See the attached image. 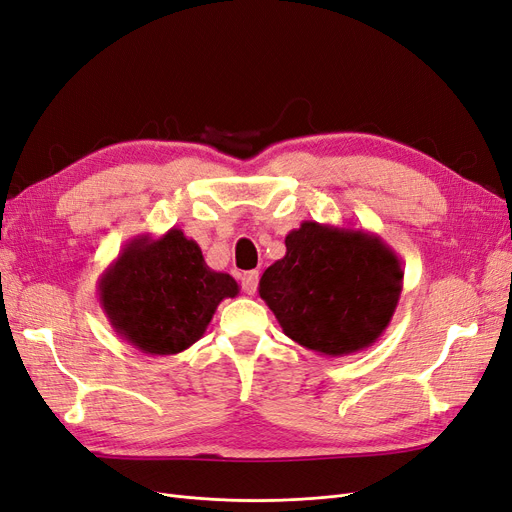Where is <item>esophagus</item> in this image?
Segmentation results:
<instances>
[{"label": "esophagus", "instance_id": "34e87169", "mask_svg": "<svg viewBox=\"0 0 512 512\" xmlns=\"http://www.w3.org/2000/svg\"><path fill=\"white\" fill-rule=\"evenodd\" d=\"M258 281H260V275L258 271H248L241 275V288L243 292L248 296H254L256 294V288H258Z\"/></svg>", "mask_w": 512, "mask_h": 512}]
</instances>
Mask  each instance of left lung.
<instances>
[{
    "instance_id": "8db88e82",
    "label": "left lung",
    "mask_w": 512,
    "mask_h": 512,
    "mask_svg": "<svg viewBox=\"0 0 512 512\" xmlns=\"http://www.w3.org/2000/svg\"><path fill=\"white\" fill-rule=\"evenodd\" d=\"M403 290L401 258L376 233L304 220L258 294L283 334L309 351L344 357L372 346Z\"/></svg>"
}]
</instances>
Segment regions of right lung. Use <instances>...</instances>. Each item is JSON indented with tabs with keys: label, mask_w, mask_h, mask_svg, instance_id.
Masks as SVG:
<instances>
[{
	"label": "right lung",
	"mask_w": 512,
	"mask_h": 512,
	"mask_svg": "<svg viewBox=\"0 0 512 512\" xmlns=\"http://www.w3.org/2000/svg\"><path fill=\"white\" fill-rule=\"evenodd\" d=\"M239 285L212 271L197 241L172 227L132 237L98 279V300L121 340L147 355L187 351Z\"/></svg>",
	"instance_id": "obj_1"
}]
</instances>
